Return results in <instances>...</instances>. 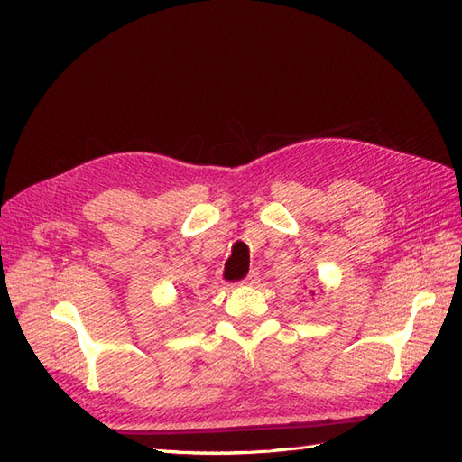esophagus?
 <instances>
[{"label":"esophagus","instance_id":"esophagus-1","mask_svg":"<svg viewBox=\"0 0 462 462\" xmlns=\"http://www.w3.org/2000/svg\"><path fill=\"white\" fill-rule=\"evenodd\" d=\"M258 279H260V272L258 270H250V273L245 277L243 283L253 285V283H258Z\"/></svg>","mask_w":462,"mask_h":462}]
</instances>
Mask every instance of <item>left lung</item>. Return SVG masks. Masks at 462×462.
I'll return each mask as SVG.
<instances>
[{"label": "left lung", "mask_w": 462, "mask_h": 462, "mask_svg": "<svg viewBox=\"0 0 462 462\" xmlns=\"http://www.w3.org/2000/svg\"><path fill=\"white\" fill-rule=\"evenodd\" d=\"M312 295H314V292H312Z\"/></svg>", "instance_id": "8db88e82"}]
</instances>
